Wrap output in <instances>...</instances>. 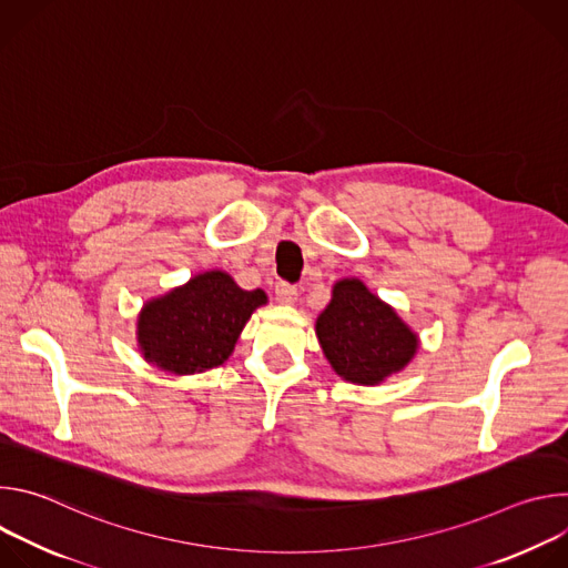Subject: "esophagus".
I'll list each match as a JSON object with an SVG mask.
<instances>
[{
    "mask_svg": "<svg viewBox=\"0 0 568 568\" xmlns=\"http://www.w3.org/2000/svg\"><path fill=\"white\" fill-rule=\"evenodd\" d=\"M296 296H298V292H296L294 285H290V283H278V285H276V301H278V303L292 305V303L296 301Z\"/></svg>",
    "mask_w": 568,
    "mask_h": 568,
    "instance_id": "esophagus-1",
    "label": "esophagus"
}]
</instances>
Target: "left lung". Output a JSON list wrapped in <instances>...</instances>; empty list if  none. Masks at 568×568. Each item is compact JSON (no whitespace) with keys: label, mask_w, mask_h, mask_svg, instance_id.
Listing matches in <instances>:
<instances>
[{"label":"left lung","mask_w":568,"mask_h":568,"mask_svg":"<svg viewBox=\"0 0 568 568\" xmlns=\"http://www.w3.org/2000/svg\"><path fill=\"white\" fill-rule=\"evenodd\" d=\"M316 337L335 373L364 386L402 371L418 351V335L359 278L335 283L316 318Z\"/></svg>","instance_id":"1"}]
</instances>
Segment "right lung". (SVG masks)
Masks as SVG:
<instances>
[{
    "label": "right lung",
    "mask_w": 568,
    "mask_h": 568,
    "mask_svg": "<svg viewBox=\"0 0 568 568\" xmlns=\"http://www.w3.org/2000/svg\"><path fill=\"white\" fill-rule=\"evenodd\" d=\"M263 290H242L220 270L193 276L186 285L152 298L136 321V339L145 362L175 375H193L229 359Z\"/></svg>",
    "instance_id": "obj_1"
}]
</instances>
